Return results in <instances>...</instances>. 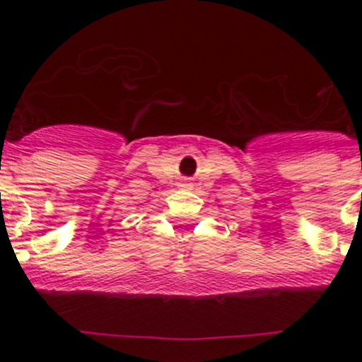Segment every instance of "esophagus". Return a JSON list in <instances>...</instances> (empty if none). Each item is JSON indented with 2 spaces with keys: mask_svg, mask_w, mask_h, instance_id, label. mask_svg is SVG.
<instances>
[{
  "mask_svg": "<svg viewBox=\"0 0 362 362\" xmlns=\"http://www.w3.org/2000/svg\"><path fill=\"white\" fill-rule=\"evenodd\" d=\"M185 187H188V185H185Z\"/></svg>",
  "mask_w": 362,
  "mask_h": 362,
  "instance_id": "34e87169",
  "label": "esophagus"
}]
</instances>
